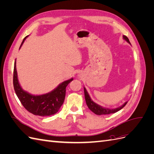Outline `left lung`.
Returning a JSON list of instances; mask_svg holds the SVG:
<instances>
[{
  "mask_svg": "<svg viewBox=\"0 0 154 154\" xmlns=\"http://www.w3.org/2000/svg\"><path fill=\"white\" fill-rule=\"evenodd\" d=\"M123 38L125 40L127 41L128 44H131L128 38H127V36L123 35ZM83 88H84V94H85V101H86V104H87V106L88 107V109H89L92 112H94L96 115L100 116V115H105V114H110L115 113V112H118V111L122 109H123L128 102V101H126L123 105H122V106H120L118 107V108H116V109L105 108V107L101 106L100 105L97 104V103H95V102L91 100V97H90L89 94H88V93L85 87H83Z\"/></svg>",
  "mask_w": 154,
  "mask_h": 154,
  "instance_id": "left-lung-1",
  "label": "left lung"
}]
</instances>
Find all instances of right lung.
I'll use <instances>...</instances> for the list:
<instances>
[{"instance_id": "obj_1", "label": "right lung", "mask_w": 154, "mask_h": 154, "mask_svg": "<svg viewBox=\"0 0 154 154\" xmlns=\"http://www.w3.org/2000/svg\"><path fill=\"white\" fill-rule=\"evenodd\" d=\"M28 36H26L23 40L19 49ZM72 80L73 78H72L63 82L52 91L46 94L33 95L24 91L20 86L18 80L16 60L14 64L13 87L16 94L24 108L29 112L36 116H48L58 112L65 100L66 87Z\"/></svg>"}]
</instances>
